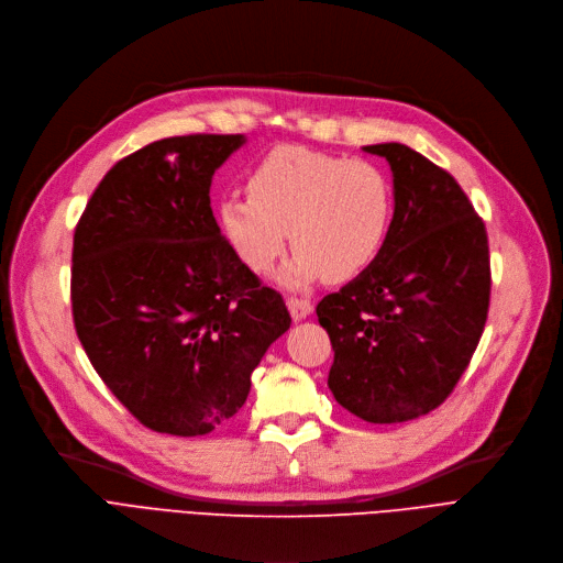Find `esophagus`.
Returning a JSON list of instances; mask_svg holds the SVG:
<instances>
[{
  "label": "esophagus",
  "instance_id": "obj_1",
  "mask_svg": "<svg viewBox=\"0 0 563 563\" xmlns=\"http://www.w3.org/2000/svg\"><path fill=\"white\" fill-rule=\"evenodd\" d=\"M286 305H288V311H290L292 320H302L313 311V302L305 300V298H288Z\"/></svg>",
  "mask_w": 563,
  "mask_h": 563
}]
</instances>
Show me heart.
<instances>
[{
  "mask_svg": "<svg viewBox=\"0 0 563 563\" xmlns=\"http://www.w3.org/2000/svg\"><path fill=\"white\" fill-rule=\"evenodd\" d=\"M391 218L394 185L378 163L305 146L265 153L247 174V197L229 195L218 206L222 238L256 275L290 240L296 254L279 275L290 288L364 273L383 252Z\"/></svg>",
  "mask_w": 563,
  "mask_h": 563,
  "instance_id": "b5f03b06",
  "label": "heart"
}]
</instances>
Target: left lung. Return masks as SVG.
<instances>
[{"label":"left lung","instance_id":"left-lung-1","mask_svg":"<svg viewBox=\"0 0 563 563\" xmlns=\"http://www.w3.org/2000/svg\"><path fill=\"white\" fill-rule=\"evenodd\" d=\"M394 174V218L378 258L318 302L347 412L398 423L442 406L465 373L490 305L486 224L449 172L406 144L364 146Z\"/></svg>","mask_w":563,"mask_h":563}]
</instances>
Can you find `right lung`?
Listing matches in <instances>:
<instances>
[{"instance_id":"right-lung-1","label":"right lung","mask_w":563,"mask_h":563,"mask_svg":"<svg viewBox=\"0 0 563 563\" xmlns=\"http://www.w3.org/2000/svg\"><path fill=\"white\" fill-rule=\"evenodd\" d=\"M243 135L153 142L104 174L73 238L70 300L89 362L155 433L216 431L288 328L284 298L238 261L210 208Z\"/></svg>"}]
</instances>
